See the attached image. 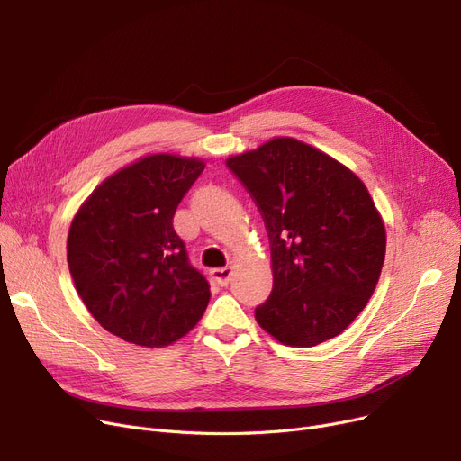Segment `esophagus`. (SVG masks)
I'll use <instances>...</instances> for the list:
<instances>
[{
  "instance_id": "34e87169",
  "label": "esophagus",
  "mask_w": 461,
  "mask_h": 461,
  "mask_svg": "<svg viewBox=\"0 0 461 461\" xmlns=\"http://www.w3.org/2000/svg\"><path fill=\"white\" fill-rule=\"evenodd\" d=\"M231 269L230 267H222V269H212L209 275H211V280L218 285H228L230 284V278H231Z\"/></svg>"
}]
</instances>
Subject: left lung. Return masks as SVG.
<instances>
[{"label": "left lung", "mask_w": 461, "mask_h": 461, "mask_svg": "<svg viewBox=\"0 0 461 461\" xmlns=\"http://www.w3.org/2000/svg\"><path fill=\"white\" fill-rule=\"evenodd\" d=\"M269 235L273 292L256 308L261 329L294 348L346 330L366 306L386 235L351 169L294 138H275L226 160Z\"/></svg>", "instance_id": "left-lung-1"}]
</instances>
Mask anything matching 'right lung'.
<instances>
[{
    "mask_svg": "<svg viewBox=\"0 0 461 461\" xmlns=\"http://www.w3.org/2000/svg\"><path fill=\"white\" fill-rule=\"evenodd\" d=\"M205 164L145 157L93 190L68 230L77 292L108 332L143 348L177 342L200 321L211 292L174 230V214Z\"/></svg>",
    "mask_w": 461,
    "mask_h": 461,
    "instance_id": "obj_1",
    "label": "right lung"
}]
</instances>
